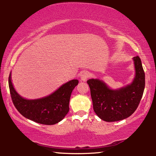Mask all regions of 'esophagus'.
I'll list each match as a JSON object with an SVG mask.
<instances>
[{
  "label": "esophagus",
  "mask_w": 156,
  "mask_h": 156,
  "mask_svg": "<svg viewBox=\"0 0 156 156\" xmlns=\"http://www.w3.org/2000/svg\"><path fill=\"white\" fill-rule=\"evenodd\" d=\"M89 77H90V73L87 72V71H84V72L81 74L80 80H81V81L85 82V81H87V78Z\"/></svg>",
  "instance_id": "esophagus-1"
}]
</instances>
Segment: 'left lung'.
Segmentation results:
<instances>
[{"mask_svg":"<svg viewBox=\"0 0 156 156\" xmlns=\"http://www.w3.org/2000/svg\"><path fill=\"white\" fill-rule=\"evenodd\" d=\"M133 60L134 78L123 87L112 89L98 78L87 80L94 110L105 122L125 119L133 114L139 105L145 87V74L139 56L133 58Z\"/></svg>","mask_w":156,"mask_h":156,"instance_id":"left-lung-1","label":"left lung"}]
</instances>
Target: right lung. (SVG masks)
Here are the masks:
<instances>
[{
  "label": "right lung",
  "mask_w": 156,
  "mask_h": 156,
  "mask_svg": "<svg viewBox=\"0 0 156 156\" xmlns=\"http://www.w3.org/2000/svg\"><path fill=\"white\" fill-rule=\"evenodd\" d=\"M78 80L63 84L51 94L36 99H27L19 94L9 76V87L14 106L20 114L28 119L44 125H54L61 122L69 110V101Z\"/></svg>",
  "instance_id": "add662e5"
}]
</instances>
